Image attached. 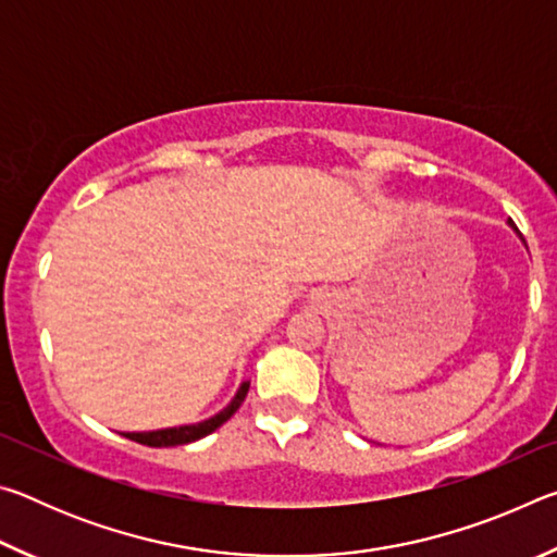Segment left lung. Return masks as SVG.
I'll list each match as a JSON object with an SVG mask.
<instances>
[{
  "instance_id": "obj_1",
  "label": "left lung",
  "mask_w": 557,
  "mask_h": 557,
  "mask_svg": "<svg viewBox=\"0 0 557 557\" xmlns=\"http://www.w3.org/2000/svg\"><path fill=\"white\" fill-rule=\"evenodd\" d=\"M508 223H511V228H516V223H513V221H508ZM516 231H518V228H516Z\"/></svg>"
}]
</instances>
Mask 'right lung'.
<instances>
[{"mask_svg":"<svg viewBox=\"0 0 557 557\" xmlns=\"http://www.w3.org/2000/svg\"><path fill=\"white\" fill-rule=\"evenodd\" d=\"M250 383L245 381L235 398L231 400L228 408H223L219 414L213 418L199 422V425H184V428H169V430H154V432H125V437L139 442V445L147 447H176V445H188V442H196L206 435H211L213 430H219L225 420H231V414L240 408L245 395H248Z\"/></svg>","mask_w":557,"mask_h":557,"instance_id":"obj_1","label":"right lung"}]
</instances>
